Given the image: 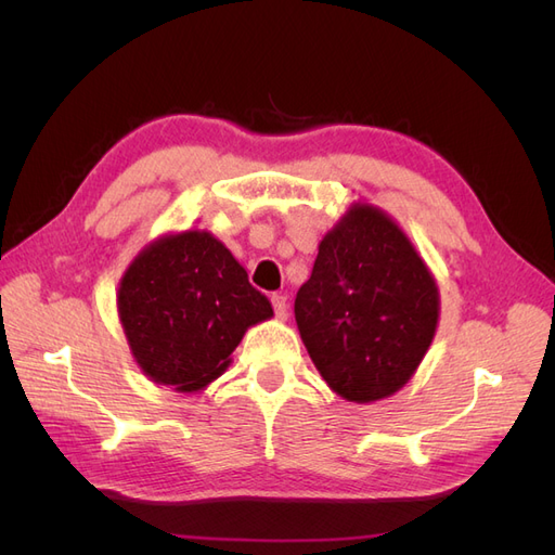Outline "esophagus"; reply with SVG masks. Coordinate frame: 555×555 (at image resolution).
Masks as SVG:
<instances>
[{
	"label": "esophagus",
	"instance_id": "1",
	"mask_svg": "<svg viewBox=\"0 0 555 555\" xmlns=\"http://www.w3.org/2000/svg\"><path fill=\"white\" fill-rule=\"evenodd\" d=\"M273 308H275V314H278V319H287V314H289V304H287V296H282V294H275L273 296Z\"/></svg>",
	"mask_w": 555,
	"mask_h": 555
}]
</instances>
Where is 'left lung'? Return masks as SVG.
Returning a JSON list of instances; mask_svg holds the SVG:
<instances>
[{
  "mask_svg": "<svg viewBox=\"0 0 555 555\" xmlns=\"http://www.w3.org/2000/svg\"><path fill=\"white\" fill-rule=\"evenodd\" d=\"M296 324L328 389L349 402L405 386L440 324V289L402 227L357 201L319 243Z\"/></svg>",
  "mask_w": 555,
  "mask_h": 555,
  "instance_id": "left-lung-1",
  "label": "left lung"
}]
</instances>
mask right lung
Masks as SVG:
<instances>
[{
  "instance_id": "right-lung-1",
  "label": "right lung",
  "mask_w": 555,
  "mask_h": 555,
  "mask_svg": "<svg viewBox=\"0 0 555 555\" xmlns=\"http://www.w3.org/2000/svg\"><path fill=\"white\" fill-rule=\"evenodd\" d=\"M117 317L141 373L194 393L227 371L247 328L271 319L273 308L229 247L192 227L162 233L131 259Z\"/></svg>"
}]
</instances>
